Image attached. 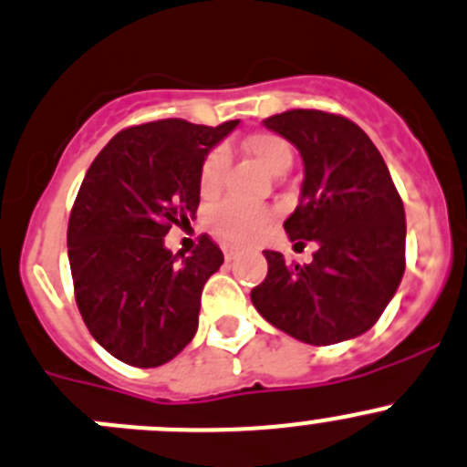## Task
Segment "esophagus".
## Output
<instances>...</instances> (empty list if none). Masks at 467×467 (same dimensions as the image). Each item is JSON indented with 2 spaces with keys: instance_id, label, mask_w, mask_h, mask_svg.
I'll use <instances>...</instances> for the list:
<instances>
[{
  "instance_id": "obj_1",
  "label": "esophagus",
  "mask_w": 467,
  "mask_h": 467,
  "mask_svg": "<svg viewBox=\"0 0 467 467\" xmlns=\"http://www.w3.org/2000/svg\"><path fill=\"white\" fill-rule=\"evenodd\" d=\"M223 255L225 260H234V255H237V246H223Z\"/></svg>"
}]
</instances>
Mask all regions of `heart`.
Listing matches in <instances>:
<instances>
[{"mask_svg":"<svg viewBox=\"0 0 467 467\" xmlns=\"http://www.w3.org/2000/svg\"><path fill=\"white\" fill-rule=\"evenodd\" d=\"M242 148L251 157H255L269 173H285L292 166L294 152L292 146L283 137L274 132H255L242 141ZM225 169H228V157L223 150H212L205 157L201 169V193L205 198H212L219 193L223 184ZM271 212L265 207L244 205L237 201H225L212 207L205 216V223L212 233L219 234L225 242H248L257 237L262 230L269 225Z\"/></svg>","mask_w":467,"mask_h":467,"instance_id":"b5f03b06","label":"heart"}]
</instances>
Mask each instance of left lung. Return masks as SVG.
Returning a JSON list of instances; mask_svg holds the SVG:
<instances>
[{
	"instance_id": "left-lung-1",
	"label": "left lung",
	"mask_w": 467,
	"mask_h": 467,
	"mask_svg": "<svg viewBox=\"0 0 467 467\" xmlns=\"http://www.w3.org/2000/svg\"><path fill=\"white\" fill-rule=\"evenodd\" d=\"M265 125L298 148L301 201L285 221L294 246L317 242L310 265L265 251L266 278L251 301L301 342L326 347L372 328L406 266V214L381 152L337 113L292 109Z\"/></svg>"
}]
</instances>
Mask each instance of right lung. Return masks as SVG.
Returning <instances> with one entry per match:
<instances>
[{"label": "right lung", "mask_w": 467, "mask_h": 467, "mask_svg": "<svg viewBox=\"0 0 467 467\" xmlns=\"http://www.w3.org/2000/svg\"><path fill=\"white\" fill-rule=\"evenodd\" d=\"M237 123L134 125L86 171L67 221V257L81 319L113 358L160 368L196 335L202 287L223 253L202 234L192 255H173L164 237L196 216L202 161Z\"/></svg>", "instance_id": "obj_1"}]
</instances>
